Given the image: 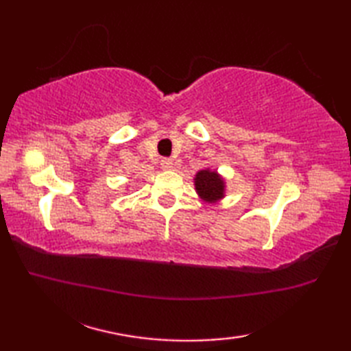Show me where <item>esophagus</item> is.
Masks as SVG:
<instances>
[{"mask_svg":"<svg viewBox=\"0 0 351 351\" xmlns=\"http://www.w3.org/2000/svg\"><path fill=\"white\" fill-rule=\"evenodd\" d=\"M161 167H162V170H170L171 167H173V161H171L170 158H162Z\"/></svg>","mask_w":351,"mask_h":351,"instance_id":"34e87169","label":"esophagus"}]
</instances>
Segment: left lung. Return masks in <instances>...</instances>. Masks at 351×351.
<instances>
[{"instance_id": "1", "label": "left lung", "mask_w": 351, "mask_h": 351, "mask_svg": "<svg viewBox=\"0 0 351 351\" xmlns=\"http://www.w3.org/2000/svg\"><path fill=\"white\" fill-rule=\"evenodd\" d=\"M195 182L199 196L205 199L206 202H215L217 199L223 197L225 182H223L221 178L215 171L200 170L196 175Z\"/></svg>"}]
</instances>
